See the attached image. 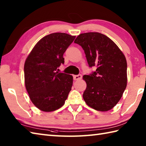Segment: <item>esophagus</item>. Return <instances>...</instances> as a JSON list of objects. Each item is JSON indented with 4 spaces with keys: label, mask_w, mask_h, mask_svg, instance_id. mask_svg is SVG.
<instances>
[{
    "label": "esophagus",
    "mask_w": 146,
    "mask_h": 146,
    "mask_svg": "<svg viewBox=\"0 0 146 146\" xmlns=\"http://www.w3.org/2000/svg\"><path fill=\"white\" fill-rule=\"evenodd\" d=\"M82 75H74L73 76L74 80H78L82 79Z\"/></svg>",
    "instance_id": "obj_1"
}]
</instances>
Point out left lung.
Instances as JSON below:
<instances>
[{
    "mask_svg": "<svg viewBox=\"0 0 146 146\" xmlns=\"http://www.w3.org/2000/svg\"><path fill=\"white\" fill-rule=\"evenodd\" d=\"M85 51L90 67L97 70L83 79L86 88L83 97L95 110H111L122 97L127 86V61L124 54L112 40L99 33L80 34L75 40Z\"/></svg>",
    "mask_w": 146,
    "mask_h": 146,
    "instance_id": "1",
    "label": "left lung"
}]
</instances>
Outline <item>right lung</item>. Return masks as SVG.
<instances>
[{
  "instance_id": "right-lung-1",
  "label": "right lung",
  "mask_w": 146,
  "mask_h": 146,
  "mask_svg": "<svg viewBox=\"0 0 146 146\" xmlns=\"http://www.w3.org/2000/svg\"><path fill=\"white\" fill-rule=\"evenodd\" d=\"M75 36L52 33L36 43L24 63L25 86L31 100L43 111H52L64 104L73 85V76L58 73L63 54Z\"/></svg>"
}]
</instances>
